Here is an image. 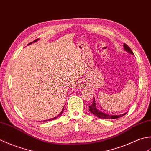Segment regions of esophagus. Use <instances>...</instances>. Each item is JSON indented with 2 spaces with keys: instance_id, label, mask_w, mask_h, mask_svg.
<instances>
[{
  "instance_id": "1",
  "label": "esophagus",
  "mask_w": 151,
  "mask_h": 151,
  "mask_svg": "<svg viewBox=\"0 0 151 151\" xmlns=\"http://www.w3.org/2000/svg\"><path fill=\"white\" fill-rule=\"evenodd\" d=\"M87 85H86V83L84 81V80H81L79 83H78V88H83L85 87V86Z\"/></svg>"
}]
</instances>
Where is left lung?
Masks as SVG:
<instances>
[{
  "mask_svg": "<svg viewBox=\"0 0 151 151\" xmlns=\"http://www.w3.org/2000/svg\"><path fill=\"white\" fill-rule=\"evenodd\" d=\"M123 47H124V51H126L127 52V53H130L132 55H134L133 52H132L131 49L128 47V46L126 44H124L123 45ZM89 111H90V112L92 113V114H93L94 115H95L97 117L100 118V119H118L121 117V116H124V115H126L127 113H123L122 115H109L108 113H104L103 111H101L100 109H98L96 107V102H95V100L94 98V100H93V103L92 104L91 106H89V108H88Z\"/></svg>",
  "mask_w": 151,
  "mask_h": 151,
  "instance_id": "left-lung-1",
  "label": "left lung"
}]
</instances>
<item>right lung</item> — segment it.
Segmentation results:
<instances>
[{
    "mask_svg": "<svg viewBox=\"0 0 151 151\" xmlns=\"http://www.w3.org/2000/svg\"><path fill=\"white\" fill-rule=\"evenodd\" d=\"M38 40L39 39H36V40H34L33 42H30V43H29V44H28V45H30V44H32V43H35V42H36L37 41H38ZM64 107H63V110H62V111H61L60 113H59V115H58L57 116H55V117H54V118H52V119H48L47 120V121H52V120H54V119H56L57 118H58V116H60L61 115V114H62V113H63V111H64ZM46 121H47V120H46Z\"/></svg>",
    "mask_w": 151,
    "mask_h": 151,
    "instance_id": "obj_1",
    "label": "right lung"
}]
</instances>
